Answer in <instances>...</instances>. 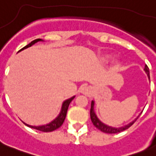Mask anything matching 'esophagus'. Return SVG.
<instances>
[{
    "instance_id": "obj_1",
    "label": "esophagus",
    "mask_w": 156,
    "mask_h": 156,
    "mask_svg": "<svg viewBox=\"0 0 156 156\" xmlns=\"http://www.w3.org/2000/svg\"><path fill=\"white\" fill-rule=\"evenodd\" d=\"M80 93L83 95H87V96H90L93 93V88L90 86H86L80 88Z\"/></svg>"
}]
</instances>
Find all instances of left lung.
Segmentation results:
<instances>
[{
  "label": "left lung",
  "instance_id": "8db88e82",
  "mask_svg": "<svg viewBox=\"0 0 156 156\" xmlns=\"http://www.w3.org/2000/svg\"><path fill=\"white\" fill-rule=\"evenodd\" d=\"M144 71L146 72V73L147 74L148 78L150 79V71H149V68L147 67V66L146 65L145 68H144ZM90 119H91V121H92L93 125L98 129H100V131H102L104 133H120L121 131H124L127 129L128 128H129L132 125H133L134 122L136 121V120L138 118V116L137 118H135L133 120V121H131L128 125H126V126H121V127H112V126H108L106 124L103 123L102 121H100V119L98 118L97 115L95 114V101L92 100L91 101V105H90ZM141 114V113H140ZM139 114V115H140Z\"/></svg>",
  "mask_w": 156,
  "mask_h": 156
}]
</instances>
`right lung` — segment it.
Returning <instances> with one entry per match:
<instances>
[{
    "mask_svg": "<svg viewBox=\"0 0 156 156\" xmlns=\"http://www.w3.org/2000/svg\"><path fill=\"white\" fill-rule=\"evenodd\" d=\"M40 41H44L41 39H37V40H35L31 41V42L27 44V46H25L24 48H23L22 49L19 50L18 52H21L22 50H24L26 48H27L31 47L32 45H34L35 44H36L37 42H40ZM75 98V95L74 96H72L71 98L68 99V100H66L62 104V106H61V112H60V113L57 116H56V118L54 119L53 121H52L50 123L46 124V125H43V126H30V125H28V124L25 123L26 126H29L30 128L35 129H37V130L40 131H43V132H52V131H54L56 129H58L59 127H61L62 126V124H63L64 121H65V119H66V113H67V110H68L69 105L70 104V102L72 100H73Z\"/></svg>",
    "mask_w": 156,
    "mask_h": 156,
    "instance_id": "1",
    "label": "right lung"
}]
</instances>
